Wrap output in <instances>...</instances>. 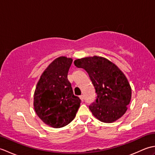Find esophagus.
Listing matches in <instances>:
<instances>
[{"label":"esophagus","mask_w":155,"mask_h":155,"mask_svg":"<svg viewBox=\"0 0 155 155\" xmlns=\"http://www.w3.org/2000/svg\"><path fill=\"white\" fill-rule=\"evenodd\" d=\"M79 97H80V99H81L82 101H84V96H83V95H81V96H80Z\"/></svg>","instance_id":"1"}]
</instances>
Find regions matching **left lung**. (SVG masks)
<instances>
[{"label": "left lung", "instance_id": "1", "mask_svg": "<svg viewBox=\"0 0 155 155\" xmlns=\"http://www.w3.org/2000/svg\"><path fill=\"white\" fill-rule=\"evenodd\" d=\"M74 64L87 72L96 91L97 99L88 107L94 117L110 123L123 116L130 102L132 90L120 69L98 56L77 59Z\"/></svg>", "mask_w": 155, "mask_h": 155}]
</instances>
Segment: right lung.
<instances>
[{
  "label": "right lung",
  "mask_w": 155,
  "mask_h": 155,
  "mask_svg": "<svg viewBox=\"0 0 155 155\" xmlns=\"http://www.w3.org/2000/svg\"><path fill=\"white\" fill-rule=\"evenodd\" d=\"M71 58L58 57L41 74L34 94V108L38 117L52 128L68 124L76 117L81 100L74 96L67 78Z\"/></svg>",
  "instance_id": "right-lung-1"
}]
</instances>
